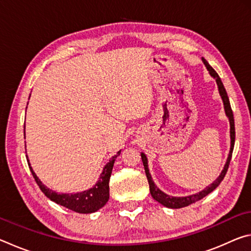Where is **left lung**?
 I'll return each instance as SVG.
<instances>
[{
	"mask_svg": "<svg viewBox=\"0 0 251 251\" xmlns=\"http://www.w3.org/2000/svg\"><path fill=\"white\" fill-rule=\"evenodd\" d=\"M202 62H203V64L206 65L207 70L209 71V74L216 79V83H217V85H218L219 94H220V96H222L223 101H224L225 112H226V115L229 118V123H230V151H229L228 158H227L226 164H225L223 172L220 173V175L218 176L217 179H216L214 182H212V184H210L208 187H206L205 189L201 190V192H199L198 194L190 195V196H186V197H173V196H169V195H167V194H165L164 192H161L158 187L155 185V182L152 181L150 171H148L147 157H146L145 154H144V152H142L141 156H142L144 168H145V173H146L148 184H150V190H151V197L154 198L156 201H158L159 203H161L163 206L168 207V208H173V209H177V208H182V207H186L188 205H192V203L201 201V199H202L203 197H206L208 194H210L212 190H215L216 188H217L220 182H222V180L225 178V176H226V173L228 171L229 164H230V159H231V155H232V151H233V145H235V122H233V114H232V110H231L230 103H229L227 92H226V90H225L222 79H220L218 74L216 73V71L212 69V67L209 64H208V62L206 61L205 58H202Z\"/></svg>",
	"mask_w": 251,
	"mask_h": 251,
	"instance_id": "obj_1",
	"label": "left lung"
}]
</instances>
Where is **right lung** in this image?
<instances>
[{
    "label": "right lung",
    "mask_w": 251,
    "mask_h": 251,
    "mask_svg": "<svg viewBox=\"0 0 251 251\" xmlns=\"http://www.w3.org/2000/svg\"><path fill=\"white\" fill-rule=\"evenodd\" d=\"M24 134H25V125H24ZM121 154V151H117V155L113 156L107 164L105 165L103 169V173L100 174V177L99 181L96 182L95 186L93 188L85 190L82 193L77 194H58L55 193L54 190L50 189L46 187L43 182H42L39 177L35 175V173L31 167V164L27 160L28 167L31 169V173L35 179L36 184L39 185L42 192L50 201L58 203L63 207L69 208V209L73 210L75 212H79V214H92V212H95L101 207L106 205V202L108 201L109 199V178L110 174H112V169L114 166V163H115L116 157ZM27 158V156H26Z\"/></svg>",
    "instance_id": "add662e5"
}]
</instances>
